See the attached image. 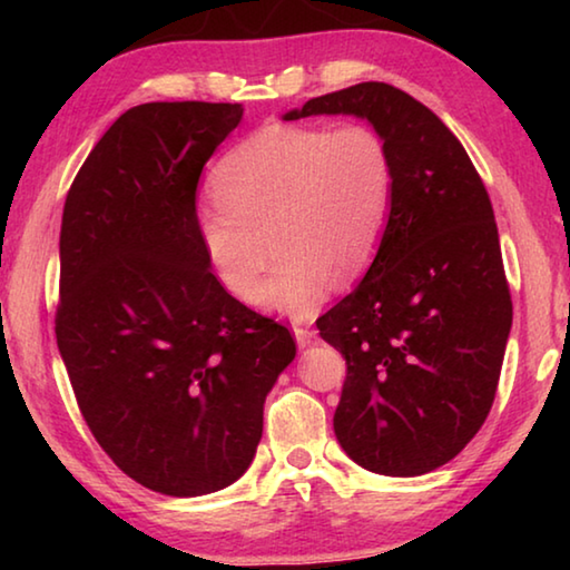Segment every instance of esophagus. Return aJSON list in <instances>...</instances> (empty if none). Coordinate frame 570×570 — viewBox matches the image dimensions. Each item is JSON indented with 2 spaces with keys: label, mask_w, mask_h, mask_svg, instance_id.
I'll list each match as a JSON object with an SVG mask.
<instances>
[{
  "label": "esophagus",
  "mask_w": 570,
  "mask_h": 570,
  "mask_svg": "<svg viewBox=\"0 0 570 570\" xmlns=\"http://www.w3.org/2000/svg\"><path fill=\"white\" fill-rule=\"evenodd\" d=\"M294 336H296V344L298 346H308L314 342V336H316V332L312 330V326L308 324H302V322H294Z\"/></svg>",
  "instance_id": "34e87169"
}]
</instances>
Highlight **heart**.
Segmentation results:
<instances>
[{"instance_id": "1", "label": "heart", "mask_w": 570, "mask_h": 570, "mask_svg": "<svg viewBox=\"0 0 570 570\" xmlns=\"http://www.w3.org/2000/svg\"><path fill=\"white\" fill-rule=\"evenodd\" d=\"M214 200L198 208V236L230 294L274 312L304 314L334 278L366 272L394 198L387 140L364 122L326 130L268 125L230 148L210 176ZM277 256L257 288L267 248Z\"/></svg>"}]
</instances>
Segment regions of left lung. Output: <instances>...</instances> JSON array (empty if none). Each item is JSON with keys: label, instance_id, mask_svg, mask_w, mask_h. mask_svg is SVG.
Segmentation results:
<instances>
[{"label": "left lung", "instance_id": "1", "mask_svg": "<svg viewBox=\"0 0 570 570\" xmlns=\"http://www.w3.org/2000/svg\"><path fill=\"white\" fill-rule=\"evenodd\" d=\"M322 112L366 118L394 160L377 256L316 320L346 360L334 432L356 465L424 475L478 435L498 392L513 302L493 204L462 142L400 88L360 82L286 120Z\"/></svg>", "mask_w": 570, "mask_h": 570}]
</instances>
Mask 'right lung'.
Instances as JSON below:
<instances>
[{"instance_id": "obj_1", "label": "right lung", "mask_w": 570, "mask_h": 570, "mask_svg": "<svg viewBox=\"0 0 570 570\" xmlns=\"http://www.w3.org/2000/svg\"><path fill=\"white\" fill-rule=\"evenodd\" d=\"M238 102H146L77 170L60 228L55 334L85 422L125 475L206 495L244 475L296 342L230 296L200 244L196 190Z\"/></svg>"}]
</instances>
